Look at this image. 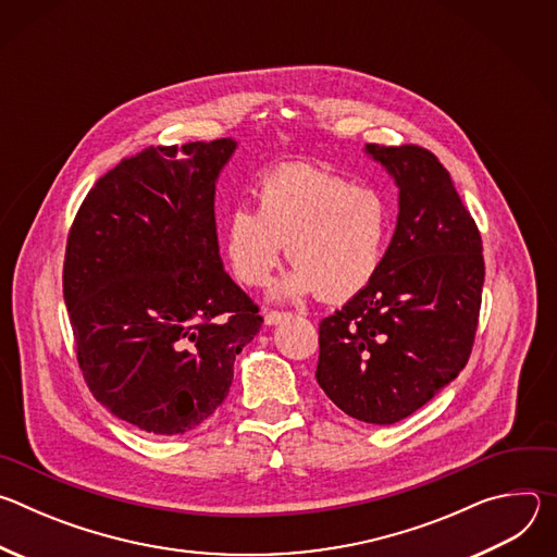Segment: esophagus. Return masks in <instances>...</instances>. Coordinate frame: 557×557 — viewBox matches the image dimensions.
Returning <instances> with one entry per match:
<instances>
[{"label":"esophagus","instance_id":"obj_1","mask_svg":"<svg viewBox=\"0 0 557 557\" xmlns=\"http://www.w3.org/2000/svg\"><path fill=\"white\" fill-rule=\"evenodd\" d=\"M288 317V312H280V310H269L267 314H264V324L267 326H277L282 320H286Z\"/></svg>","mask_w":557,"mask_h":557}]
</instances>
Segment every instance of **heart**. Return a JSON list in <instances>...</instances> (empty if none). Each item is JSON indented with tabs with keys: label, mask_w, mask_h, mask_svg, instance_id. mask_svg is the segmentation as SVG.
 <instances>
[{
	"label": "heart",
	"mask_w": 557,
	"mask_h": 557,
	"mask_svg": "<svg viewBox=\"0 0 557 557\" xmlns=\"http://www.w3.org/2000/svg\"><path fill=\"white\" fill-rule=\"evenodd\" d=\"M256 196L258 207H233L222 226L224 256L243 284L264 286L284 247L295 269L273 288L275 299L320 293L346 301L372 284L394 226L381 189L295 163L269 172Z\"/></svg>",
	"instance_id": "heart-1"
}]
</instances>
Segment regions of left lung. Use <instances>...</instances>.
I'll return each instance as SVG.
<instances>
[{
	"mask_svg": "<svg viewBox=\"0 0 557 557\" xmlns=\"http://www.w3.org/2000/svg\"><path fill=\"white\" fill-rule=\"evenodd\" d=\"M399 187L372 284L320 324L317 383L348 417L392 425L465 368L485 282L483 240L449 172L419 145H366Z\"/></svg>",
	"mask_w": 557,
	"mask_h": 557,
	"instance_id": "1",
	"label": "left lung"
}]
</instances>
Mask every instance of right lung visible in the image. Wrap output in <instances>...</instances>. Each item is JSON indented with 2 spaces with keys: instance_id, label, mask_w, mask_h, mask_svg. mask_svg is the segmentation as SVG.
<instances>
[{
  "instance_id": "1",
  "label": "right lung",
  "mask_w": 557,
  "mask_h": 557,
  "mask_svg": "<svg viewBox=\"0 0 557 557\" xmlns=\"http://www.w3.org/2000/svg\"><path fill=\"white\" fill-rule=\"evenodd\" d=\"M237 143L147 147L88 191L72 222L63 299L78 368L114 417L185 434L226 399L262 329L222 267L215 181Z\"/></svg>"
}]
</instances>
